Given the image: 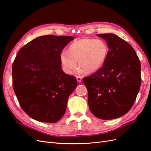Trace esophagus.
<instances>
[{"label": "esophagus", "instance_id": "1", "mask_svg": "<svg viewBox=\"0 0 151 151\" xmlns=\"http://www.w3.org/2000/svg\"><path fill=\"white\" fill-rule=\"evenodd\" d=\"M77 81L79 82V83H81V82L82 81V77L81 76H77Z\"/></svg>", "mask_w": 151, "mask_h": 151}]
</instances>
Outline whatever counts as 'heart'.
<instances>
[{
  "label": "heart",
  "instance_id": "obj_1",
  "mask_svg": "<svg viewBox=\"0 0 151 151\" xmlns=\"http://www.w3.org/2000/svg\"><path fill=\"white\" fill-rule=\"evenodd\" d=\"M108 53L107 44L103 40L84 38L73 42L68 52L61 53L60 60L63 70L72 74L77 68L86 74L99 70L106 60Z\"/></svg>",
  "mask_w": 151,
  "mask_h": 151
}]
</instances>
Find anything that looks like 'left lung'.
I'll use <instances>...</instances> for the list:
<instances>
[{
    "label": "left lung",
    "mask_w": 151,
    "mask_h": 151,
    "mask_svg": "<svg viewBox=\"0 0 151 151\" xmlns=\"http://www.w3.org/2000/svg\"><path fill=\"white\" fill-rule=\"evenodd\" d=\"M108 47L103 66L84 77L88 91V104L94 116L102 120L118 118L129 111L141 84L140 62L126 41L112 33L100 34Z\"/></svg>",
    "instance_id": "left-lung-1"
}]
</instances>
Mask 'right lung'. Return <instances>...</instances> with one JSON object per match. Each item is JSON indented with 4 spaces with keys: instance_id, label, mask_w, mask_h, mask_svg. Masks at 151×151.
Masks as SVG:
<instances>
[{
    "instance_id": "1",
    "label": "right lung",
    "mask_w": 151,
    "mask_h": 151,
    "mask_svg": "<svg viewBox=\"0 0 151 151\" xmlns=\"http://www.w3.org/2000/svg\"><path fill=\"white\" fill-rule=\"evenodd\" d=\"M74 40L69 36H39L22 47L13 62L14 91L22 110L36 121L55 123L66 111L77 81L62 70L60 56Z\"/></svg>"
}]
</instances>
